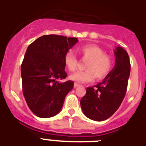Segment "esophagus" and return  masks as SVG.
Here are the masks:
<instances>
[{"mask_svg": "<svg viewBox=\"0 0 146 146\" xmlns=\"http://www.w3.org/2000/svg\"><path fill=\"white\" fill-rule=\"evenodd\" d=\"M79 86H80L79 84H77V83L74 82V88H77V87H79Z\"/></svg>", "mask_w": 146, "mask_h": 146, "instance_id": "obj_1", "label": "esophagus"}]
</instances>
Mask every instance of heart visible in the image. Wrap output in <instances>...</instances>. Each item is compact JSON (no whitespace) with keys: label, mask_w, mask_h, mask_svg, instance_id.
<instances>
[{"label":"heart","mask_w":146,"mask_h":146,"mask_svg":"<svg viewBox=\"0 0 146 146\" xmlns=\"http://www.w3.org/2000/svg\"><path fill=\"white\" fill-rule=\"evenodd\" d=\"M83 59H87L85 69L86 70L77 72L71 74L72 80L80 83L92 81L96 77L102 80L106 77L112 66L111 57L95 44H87L78 49ZM64 64L69 72H74L78 66V60L72 51L69 50L64 55Z\"/></svg>","instance_id":"obj_1"}]
</instances>
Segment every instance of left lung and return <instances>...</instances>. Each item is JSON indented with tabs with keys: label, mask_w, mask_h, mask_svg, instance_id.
Wrapping results in <instances>:
<instances>
[{
	"label": "left lung",
	"mask_w": 146,
	"mask_h": 146,
	"mask_svg": "<svg viewBox=\"0 0 146 146\" xmlns=\"http://www.w3.org/2000/svg\"><path fill=\"white\" fill-rule=\"evenodd\" d=\"M114 53V68L102 82L87 88L86 95L80 100L85 115L94 121H102L113 115L126 95L131 67L129 57L121 47H117Z\"/></svg>",
	"instance_id": "left-lung-1"
}]
</instances>
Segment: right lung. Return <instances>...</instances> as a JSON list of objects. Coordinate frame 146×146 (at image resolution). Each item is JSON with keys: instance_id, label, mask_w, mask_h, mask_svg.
<instances>
[{"instance_id": "obj_1", "label": "right lung", "mask_w": 146, "mask_h": 146, "mask_svg": "<svg viewBox=\"0 0 146 146\" xmlns=\"http://www.w3.org/2000/svg\"><path fill=\"white\" fill-rule=\"evenodd\" d=\"M77 38L44 35L27 48L21 65L23 92L30 110L40 118H50L60 111L74 82L67 77L64 55Z\"/></svg>"}]
</instances>
